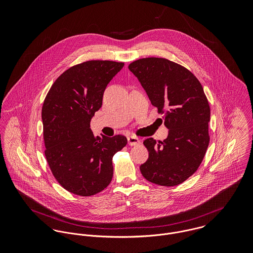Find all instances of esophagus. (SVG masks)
<instances>
[{
  "instance_id": "1",
  "label": "esophagus",
  "mask_w": 253,
  "mask_h": 253,
  "mask_svg": "<svg viewBox=\"0 0 253 253\" xmlns=\"http://www.w3.org/2000/svg\"><path fill=\"white\" fill-rule=\"evenodd\" d=\"M127 142L130 146H135V145H138L140 143V140L138 137L134 136V135H130L127 137Z\"/></svg>"
}]
</instances>
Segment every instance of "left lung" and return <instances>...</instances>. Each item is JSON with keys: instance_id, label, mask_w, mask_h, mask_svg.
I'll list each match as a JSON object with an SVG mask.
<instances>
[{"instance_id": "obj_1", "label": "left lung", "mask_w": 253, "mask_h": 253, "mask_svg": "<svg viewBox=\"0 0 253 253\" xmlns=\"http://www.w3.org/2000/svg\"><path fill=\"white\" fill-rule=\"evenodd\" d=\"M128 69L169 128L163 142L144 140L149 158L140 171L145 179L157 185H179L197 171L210 144L211 108L204 88L193 73L167 58H140Z\"/></svg>"}]
</instances>
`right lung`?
<instances>
[{
	"label": "right lung",
	"instance_id": "right-lung-1",
	"mask_svg": "<svg viewBox=\"0 0 253 253\" xmlns=\"http://www.w3.org/2000/svg\"><path fill=\"white\" fill-rule=\"evenodd\" d=\"M124 62L88 60L62 73L42 104L44 156L57 182L68 192L89 197L103 191L113 177V156L126 136H94L90 120L102 106L104 90Z\"/></svg>",
	"mask_w": 253,
	"mask_h": 253
}]
</instances>
